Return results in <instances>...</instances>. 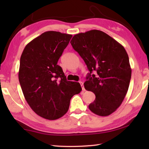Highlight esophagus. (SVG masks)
I'll list each match as a JSON object with an SVG mask.
<instances>
[{"label":"esophagus","mask_w":149,"mask_h":149,"mask_svg":"<svg viewBox=\"0 0 149 149\" xmlns=\"http://www.w3.org/2000/svg\"><path fill=\"white\" fill-rule=\"evenodd\" d=\"M79 83H80V84H81V87H82V90H83V91H84V84H83V82H79Z\"/></svg>","instance_id":"1"}]
</instances>
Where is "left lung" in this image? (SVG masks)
<instances>
[{
    "mask_svg": "<svg viewBox=\"0 0 149 149\" xmlns=\"http://www.w3.org/2000/svg\"><path fill=\"white\" fill-rule=\"evenodd\" d=\"M90 72L84 83L95 99L89 105L91 112L106 116L121 105L131 77L129 56L121 44L99 30L75 34L70 41ZM95 71L97 75H91Z\"/></svg>",
    "mask_w": 149,
    "mask_h": 149,
    "instance_id": "obj_1",
    "label": "left lung"
}]
</instances>
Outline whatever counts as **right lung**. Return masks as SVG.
Listing matches in <instances>:
<instances>
[{
  "label": "right lung",
  "instance_id": "add662e5",
  "mask_svg": "<svg viewBox=\"0 0 149 149\" xmlns=\"http://www.w3.org/2000/svg\"><path fill=\"white\" fill-rule=\"evenodd\" d=\"M72 37L47 31L28 43L21 55L18 79L22 92L31 108L47 120L64 115L71 98L82 90L79 83L66 80L57 64Z\"/></svg>",
  "mask_w": 149,
  "mask_h": 149
}]
</instances>
